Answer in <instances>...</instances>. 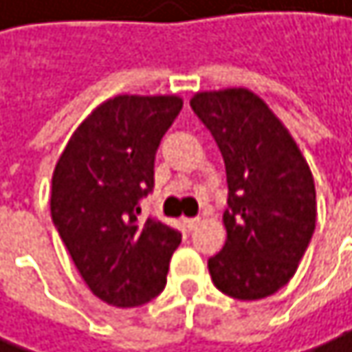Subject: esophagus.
<instances>
[{"label": "esophagus", "mask_w": 352, "mask_h": 352, "mask_svg": "<svg viewBox=\"0 0 352 352\" xmlns=\"http://www.w3.org/2000/svg\"><path fill=\"white\" fill-rule=\"evenodd\" d=\"M199 224V218H184V226L188 228V231H192Z\"/></svg>", "instance_id": "obj_1"}]
</instances>
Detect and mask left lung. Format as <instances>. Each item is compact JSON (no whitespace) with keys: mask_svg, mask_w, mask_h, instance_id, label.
<instances>
[{"mask_svg":"<svg viewBox=\"0 0 352 352\" xmlns=\"http://www.w3.org/2000/svg\"><path fill=\"white\" fill-rule=\"evenodd\" d=\"M190 109L226 168V243L208 260L214 285L237 300L281 289L302 260L317 220L309 164L265 100L245 87L199 92Z\"/></svg>","mask_w":352,"mask_h":352,"instance_id":"8db88e82","label":"left lung"}]
</instances>
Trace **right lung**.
<instances>
[{"mask_svg": "<svg viewBox=\"0 0 352 352\" xmlns=\"http://www.w3.org/2000/svg\"><path fill=\"white\" fill-rule=\"evenodd\" d=\"M182 109L178 96H115L75 130L52 176L50 210L81 279L113 307H138L166 287L182 235L140 218L155 153Z\"/></svg>", "mask_w": 352, "mask_h": 352, "instance_id": "obj_1", "label": "right lung"}]
</instances>
